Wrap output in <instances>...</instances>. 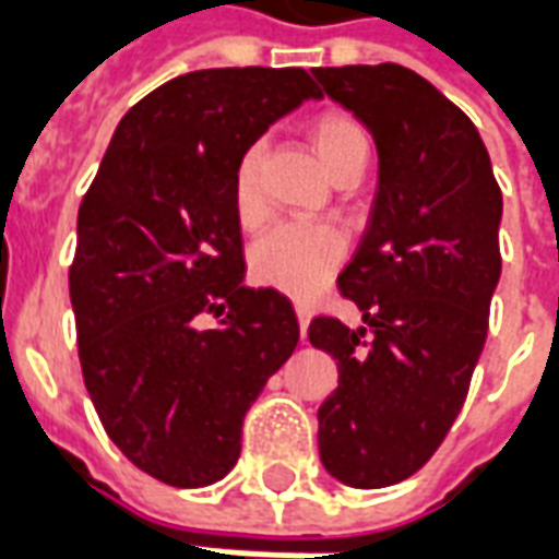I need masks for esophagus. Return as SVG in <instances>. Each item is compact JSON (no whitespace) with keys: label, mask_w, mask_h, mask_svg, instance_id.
Instances as JSON below:
<instances>
[{"label":"esophagus","mask_w":559,"mask_h":559,"mask_svg":"<svg viewBox=\"0 0 559 559\" xmlns=\"http://www.w3.org/2000/svg\"><path fill=\"white\" fill-rule=\"evenodd\" d=\"M296 320H299V332H302V338H305V332H308V323H311V311H308L305 305H296Z\"/></svg>","instance_id":"esophagus-1"}]
</instances>
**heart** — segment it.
Here are the masks:
<instances>
[{"label": "heart", "instance_id": "heart-1", "mask_svg": "<svg viewBox=\"0 0 559 559\" xmlns=\"http://www.w3.org/2000/svg\"><path fill=\"white\" fill-rule=\"evenodd\" d=\"M308 140L332 179H341L353 167H365L371 148L365 128L353 116L335 110L317 116L308 126ZM260 143H251L242 148L233 167V215L245 230H254L266 218V203L260 191ZM344 254L347 239L332 224H281L257 239L248 263L260 284L287 293L293 299H311L338 272Z\"/></svg>", "mask_w": 559, "mask_h": 559}]
</instances>
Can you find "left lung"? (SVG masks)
Listing matches in <instances>:
<instances>
[{"label": "left lung", "instance_id": "1", "mask_svg": "<svg viewBox=\"0 0 559 559\" xmlns=\"http://www.w3.org/2000/svg\"><path fill=\"white\" fill-rule=\"evenodd\" d=\"M314 78L371 131L380 160L368 230L338 275L362 326H308L338 365L317 443L338 481L386 488L437 452L464 407L500 281L503 194L476 126L416 71L383 62Z\"/></svg>", "mask_w": 559, "mask_h": 559}]
</instances>
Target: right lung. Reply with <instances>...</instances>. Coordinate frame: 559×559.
Listing matches in <instances>:
<instances>
[{"instance_id":"1","label":"right lung","mask_w":559,"mask_h":559,"mask_svg":"<svg viewBox=\"0 0 559 559\" xmlns=\"http://www.w3.org/2000/svg\"><path fill=\"white\" fill-rule=\"evenodd\" d=\"M308 98L323 95L302 68L173 78L122 116L80 203L83 383L122 455L173 488L230 473L245 413L296 350L290 299L242 284L230 182L242 148Z\"/></svg>"}]
</instances>
